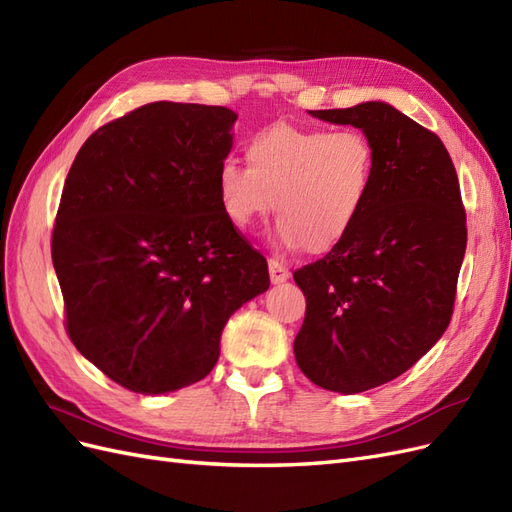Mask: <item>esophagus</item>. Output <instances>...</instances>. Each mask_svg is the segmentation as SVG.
Segmentation results:
<instances>
[{
    "mask_svg": "<svg viewBox=\"0 0 512 512\" xmlns=\"http://www.w3.org/2000/svg\"><path fill=\"white\" fill-rule=\"evenodd\" d=\"M268 270H270V279H272L274 285L285 283V281L289 279V270H287V266L281 264V261L270 259V261H268Z\"/></svg>",
    "mask_w": 512,
    "mask_h": 512,
    "instance_id": "34e87169",
    "label": "esophagus"
}]
</instances>
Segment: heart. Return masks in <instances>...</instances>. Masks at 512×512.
Returning <instances> with one entry per match:
<instances>
[{"label":"heart","mask_w":512,"mask_h":512,"mask_svg":"<svg viewBox=\"0 0 512 512\" xmlns=\"http://www.w3.org/2000/svg\"><path fill=\"white\" fill-rule=\"evenodd\" d=\"M251 167L236 158L218 165L225 216L238 229L272 210L276 240L287 248L328 251L354 229L375 182V152L360 130L274 124L246 143Z\"/></svg>","instance_id":"1"}]
</instances>
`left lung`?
<instances>
[{
  "instance_id": "obj_1",
  "label": "left lung",
  "mask_w": 512,
  "mask_h": 512,
  "mask_svg": "<svg viewBox=\"0 0 512 512\" xmlns=\"http://www.w3.org/2000/svg\"><path fill=\"white\" fill-rule=\"evenodd\" d=\"M360 128L375 152L367 208L347 236L294 272L306 298L294 341L300 371L343 394L399 377L446 332L467 227L442 139L386 102L309 111Z\"/></svg>"
}]
</instances>
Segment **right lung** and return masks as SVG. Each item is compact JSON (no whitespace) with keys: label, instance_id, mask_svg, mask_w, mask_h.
<instances>
[{"label":"right lung","instance_id":"right-lung-1","mask_svg":"<svg viewBox=\"0 0 512 512\" xmlns=\"http://www.w3.org/2000/svg\"><path fill=\"white\" fill-rule=\"evenodd\" d=\"M238 115L158 100L100 126L72 163L51 257L70 341L115 384L165 394L206 377L268 261L225 216L216 173Z\"/></svg>","mask_w":512,"mask_h":512}]
</instances>
